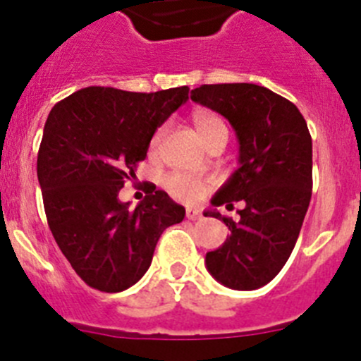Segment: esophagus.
Instances as JSON below:
<instances>
[{"label":"esophagus","instance_id":"34e87169","mask_svg":"<svg viewBox=\"0 0 361 361\" xmlns=\"http://www.w3.org/2000/svg\"><path fill=\"white\" fill-rule=\"evenodd\" d=\"M186 216H188V220H199V219H202V213L195 208H188Z\"/></svg>","mask_w":361,"mask_h":361}]
</instances>
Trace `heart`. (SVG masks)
Returning a JSON list of instances; mask_svg holds the SVG:
<instances>
[{"mask_svg": "<svg viewBox=\"0 0 361 361\" xmlns=\"http://www.w3.org/2000/svg\"><path fill=\"white\" fill-rule=\"evenodd\" d=\"M193 126H195L197 135H199V139L204 145H206L215 133L228 132L224 121L220 119L219 116H215V114H212V111H197L195 116H193ZM162 135H164V128H161L155 135H153V152H155V149L159 148V145H161ZM166 188H168V191H170L171 195H175L180 200H186V202H195V200H199L200 197L204 195V190H206L200 180L180 173H173L166 178Z\"/></svg>", "mask_w": 361, "mask_h": 361, "instance_id": "b5f03b06", "label": "heart"}]
</instances>
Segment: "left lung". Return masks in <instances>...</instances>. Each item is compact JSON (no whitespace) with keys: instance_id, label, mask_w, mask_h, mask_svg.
Segmentation results:
<instances>
[{"instance_id":"left-lung-1","label":"left lung","mask_w":361,"mask_h":361,"mask_svg":"<svg viewBox=\"0 0 361 361\" xmlns=\"http://www.w3.org/2000/svg\"><path fill=\"white\" fill-rule=\"evenodd\" d=\"M191 101L224 116L238 139V170L212 204L244 206L238 222L204 213L231 231L206 253V267L226 288L253 291L279 275L302 229L312 190L311 133L291 101L253 82L202 85L191 90Z\"/></svg>"}]
</instances>
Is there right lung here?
I'll return each mask as SVG.
<instances>
[{"instance_id":"right-lung-1","label":"right lung","mask_w":361,"mask_h":361,"mask_svg":"<svg viewBox=\"0 0 361 361\" xmlns=\"http://www.w3.org/2000/svg\"><path fill=\"white\" fill-rule=\"evenodd\" d=\"M190 88L141 94L88 86L59 101L44 123L37 178L50 231L90 288L119 293L142 279L162 231L186 209L149 186L130 209L119 191L145 161L155 130Z\"/></svg>"}]
</instances>
